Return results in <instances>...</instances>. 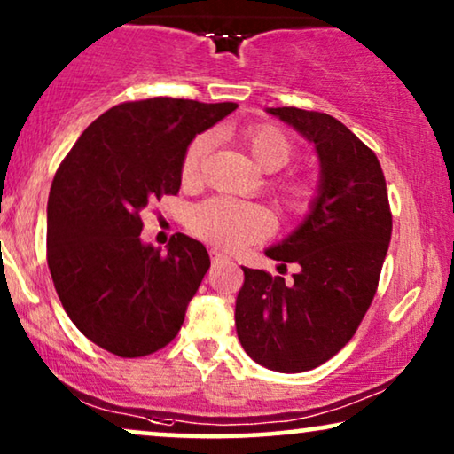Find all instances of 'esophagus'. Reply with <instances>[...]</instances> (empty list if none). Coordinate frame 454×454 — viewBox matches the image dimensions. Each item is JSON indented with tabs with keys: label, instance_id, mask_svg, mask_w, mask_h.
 I'll use <instances>...</instances> for the list:
<instances>
[{
	"label": "esophagus",
	"instance_id": "esophagus-1",
	"mask_svg": "<svg viewBox=\"0 0 454 454\" xmlns=\"http://www.w3.org/2000/svg\"><path fill=\"white\" fill-rule=\"evenodd\" d=\"M210 258H213V262L215 264H219V262H229V260H231V256H229V254H225V252H221V250H210Z\"/></svg>",
	"mask_w": 454,
	"mask_h": 454
}]
</instances>
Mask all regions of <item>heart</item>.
<instances>
[{
	"label": "heart",
	"mask_w": 454,
	"mask_h": 454,
	"mask_svg": "<svg viewBox=\"0 0 454 454\" xmlns=\"http://www.w3.org/2000/svg\"><path fill=\"white\" fill-rule=\"evenodd\" d=\"M208 134L196 136L185 148L182 159V182L194 185L200 182L204 160L210 151ZM241 146L250 154L254 163L266 173H277L291 163L295 146L287 134L272 123L254 126L239 134ZM277 200L289 215L306 213L312 202V185L303 179H281L275 184ZM190 227L198 238L219 247H239L250 241L264 238L272 229V216L258 204H247L229 198H210L198 204L190 215Z\"/></svg>",
	"instance_id": "obj_1"
}]
</instances>
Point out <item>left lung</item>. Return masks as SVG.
I'll return each mask as SVG.
<instances>
[{
    "label": "left lung",
    "instance_id": "8db88e82",
    "mask_svg": "<svg viewBox=\"0 0 454 454\" xmlns=\"http://www.w3.org/2000/svg\"><path fill=\"white\" fill-rule=\"evenodd\" d=\"M312 142L320 184L306 219L264 254L294 281L244 269L235 300L239 343L264 368L295 374L318 368L356 334L387 258L393 215L376 154L333 115L266 109Z\"/></svg>",
    "mask_w": 454,
    "mask_h": 454
}]
</instances>
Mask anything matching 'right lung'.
<instances>
[{
  "label": "right lung",
  "mask_w": 454,
  "mask_h": 454,
  "mask_svg": "<svg viewBox=\"0 0 454 454\" xmlns=\"http://www.w3.org/2000/svg\"><path fill=\"white\" fill-rule=\"evenodd\" d=\"M235 109L169 97L115 105L84 129L55 173L49 270L70 320L109 353L148 356L182 328L208 252L184 233L165 252L145 244L140 213L177 194L185 148Z\"/></svg>",
  "instance_id": "obj_1"
}]
</instances>
